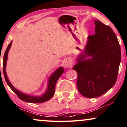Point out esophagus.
<instances>
[{
    "mask_svg": "<svg viewBox=\"0 0 127 127\" xmlns=\"http://www.w3.org/2000/svg\"><path fill=\"white\" fill-rule=\"evenodd\" d=\"M64 65L65 67H71L73 65L72 61L70 59H67L64 62Z\"/></svg>",
    "mask_w": 127,
    "mask_h": 127,
    "instance_id": "esophagus-1",
    "label": "esophagus"
}]
</instances>
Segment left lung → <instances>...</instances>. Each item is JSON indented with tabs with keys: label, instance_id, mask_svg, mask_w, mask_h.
Here are the masks:
<instances>
[{
	"label": "left lung",
	"instance_id": "left-lung-1",
	"mask_svg": "<svg viewBox=\"0 0 127 127\" xmlns=\"http://www.w3.org/2000/svg\"><path fill=\"white\" fill-rule=\"evenodd\" d=\"M95 33L89 35L85 55L92 56L79 60L73 68L77 73V86L80 94L93 98L102 95L117 81L121 58V48L112 28L95 20Z\"/></svg>",
	"mask_w": 127,
	"mask_h": 127
}]
</instances>
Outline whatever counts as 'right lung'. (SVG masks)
<instances>
[{
    "label": "right lung",
    "instance_id": "add662e5",
    "mask_svg": "<svg viewBox=\"0 0 127 127\" xmlns=\"http://www.w3.org/2000/svg\"><path fill=\"white\" fill-rule=\"evenodd\" d=\"M11 44L12 41L9 44L8 46H7L3 56V71L4 79H5L6 82L8 86L10 87V88L13 91V92L18 96V97L21 100H24V101L30 102V103H42V102H46L47 100H50L54 95L55 88H56L57 81L59 79V77H60V76L64 71L63 68L60 67L59 69H57L53 73V74H52V76L50 77V79H49L47 91L45 92V94H44L43 95L41 96H29L23 94L21 92L18 91L17 89H16L14 87L12 86V84L10 83L9 80H8V78H7L6 75V62L7 59V54H8L9 50L10 47H11Z\"/></svg>",
    "mask_w": 127,
    "mask_h": 127
}]
</instances>
